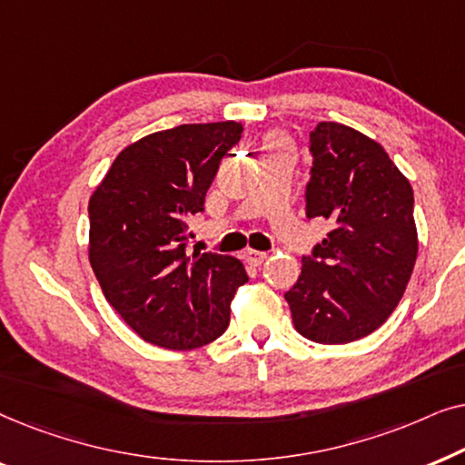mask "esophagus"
Here are the masks:
<instances>
[{
    "mask_svg": "<svg viewBox=\"0 0 465 465\" xmlns=\"http://www.w3.org/2000/svg\"><path fill=\"white\" fill-rule=\"evenodd\" d=\"M243 260L252 266H260L266 260V253L258 252V250H250V247H247V250L243 252Z\"/></svg>",
    "mask_w": 465,
    "mask_h": 465,
    "instance_id": "obj_1",
    "label": "esophagus"
}]
</instances>
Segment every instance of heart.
I'll return each mask as SVG.
<instances>
[{"label": "heart", "mask_w": 465, "mask_h": 465, "mask_svg": "<svg viewBox=\"0 0 465 465\" xmlns=\"http://www.w3.org/2000/svg\"><path fill=\"white\" fill-rule=\"evenodd\" d=\"M285 137L277 135V133H272V135H269L264 139V150H279V148H285Z\"/></svg>", "instance_id": "b5f03b06"}]
</instances>
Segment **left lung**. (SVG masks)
Returning <instances> with one entry per match:
<instances>
[{
    "label": "left lung",
    "instance_id": "1",
    "mask_svg": "<svg viewBox=\"0 0 465 465\" xmlns=\"http://www.w3.org/2000/svg\"><path fill=\"white\" fill-rule=\"evenodd\" d=\"M307 218L332 224L285 292L304 339L342 345L374 332L398 307L417 260L412 188L374 139L339 123L309 133Z\"/></svg>",
    "mask_w": 465,
    "mask_h": 465
}]
</instances>
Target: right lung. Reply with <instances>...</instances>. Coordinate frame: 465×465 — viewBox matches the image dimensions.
I'll use <instances>...</instances> for the list:
<instances>
[{
    "instance_id": "1",
    "label": "right lung",
    "mask_w": 465,
    "mask_h": 465,
    "mask_svg": "<svg viewBox=\"0 0 465 465\" xmlns=\"http://www.w3.org/2000/svg\"><path fill=\"white\" fill-rule=\"evenodd\" d=\"M234 120L152 133L116 156L88 203L91 266L107 302L143 341L194 349L224 334L247 272L237 258L188 252L190 215L222 158L239 143Z\"/></svg>"
}]
</instances>
